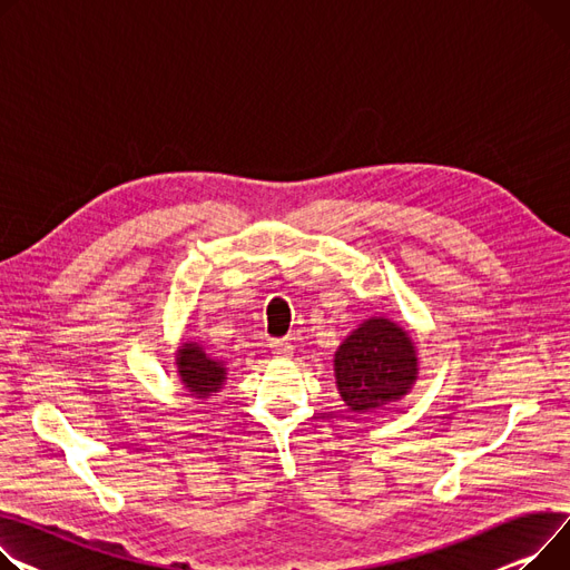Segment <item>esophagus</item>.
<instances>
[{
  "label": "esophagus",
  "instance_id": "esophagus-1",
  "mask_svg": "<svg viewBox=\"0 0 570 570\" xmlns=\"http://www.w3.org/2000/svg\"><path fill=\"white\" fill-rule=\"evenodd\" d=\"M271 351L277 360H288L293 355V346L288 344V341H273L271 344Z\"/></svg>",
  "mask_w": 570,
  "mask_h": 570
}]
</instances>
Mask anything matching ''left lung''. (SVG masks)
<instances>
[{"label": "left lung", "mask_w": 570, "mask_h": 570, "mask_svg": "<svg viewBox=\"0 0 570 570\" xmlns=\"http://www.w3.org/2000/svg\"><path fill=\"white\" fill-rule=\"evenodd\" d=\"M420 357L405 327L387 316L362 321L334 353V381L351 412L366 414L407 396Z\"/></svg>", "instance_id": "8db88e82"}]
</instances>
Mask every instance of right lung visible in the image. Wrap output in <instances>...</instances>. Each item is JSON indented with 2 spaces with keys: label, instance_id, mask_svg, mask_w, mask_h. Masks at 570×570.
I'll list each match as a JSON object with an SVG mask.
<instances>
[{
  "label": "right lung",
  "instance_id": "right-lung-1",
  "mask_svg": "<svg viewBox=\"0 0 570 570\" xmlns=\"http://www.w3.org/2000/svg\"><path fill=\"white\" fill-rule=\"evenodd\" d=\"M176 373L185 396L206 401L226 385V362L208 353L197 341H180L174 353Z\"/></svg>",
  "mask_w": 570,
  "mask_h": 570
}]
</instances>
